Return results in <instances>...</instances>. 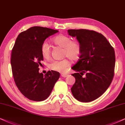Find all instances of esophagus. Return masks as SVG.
<instances>
[{
    "mask_svg": "<svg viewBox=\"0 0 125 125\" xmlns=\"http://www.w3.org/2000/svg\"><path fill=\"white\" fill-rule=\"evenodd\" d=\"M69 75L67 74H64V73H62V74H61V76H62V77H66V76H67Z\"/></svg>",
    "mask_w": 125,
    "mask_h": 125,
    "instance_id": "obj_1",
    "label": "esophagus"
}]
</instances>
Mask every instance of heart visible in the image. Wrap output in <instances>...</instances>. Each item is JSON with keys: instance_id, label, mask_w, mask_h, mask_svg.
I'll use <instances>...</instances> for the list:
<instances>
[{"instance_id": "b5f03b06", "label": "heart", "mask_w": 125, "mask_h": 125, "mask_svg": "<svg viewBox=\"0 0 125 125\" xmlns=\"http://www.w3.org/2000/svg\"><path fill=\"white\" fill-rule=\"evenodd\" d=\"M52 42L55 45L63 48V55L64 56L69 57L73 61L79 59L81 52V47L79 43L76 41H71L69 36L64 35H59L53 38ZM41 54L44 59H49L51 50L48 44L44 43L41 46ZM71 65L69 59H64L61 61H52L49 64V67L53 71L60 73H65Z\"/></svg>"}]
</instances>
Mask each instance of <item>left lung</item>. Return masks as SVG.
<instances>
[{
  "mask_svg": "<svg viewBox=\"0 0 125 125\" xmlns=\"http://www.w3.org/2000/svg\"><path fill=\"white\" fill-rule=\"evenodd\" d=\"M81 47L80 59L72 69L75 82L71 87L74 98L91 102L105 92L114 76L115 56L113 47L102 34L85 29L68 30Z\"/></svg>",
  "mask_w": 125,
  "mask_h": 125,
  "instance_id": "obj_1",
  "label": "left lung"
}]
</instances>
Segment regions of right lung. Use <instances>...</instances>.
<instances>
[{
  "label": "right lung",
  "instance_id": "right-lung-1",
  "mask_svg": "<svg viewBox=\"0 0 125 125\" xmlns=\"http://www.w3.org/2000/svg\"><path fill=\"white\" fill-rule=\"evenodd\" d=\"M58 30L34 26L20 33L12 50L11 64L15 84L23 95L34 101L49 97L60 74L49 71L44 75L39 72L43 60L41 46Z\"/></svg>",
  "mask_w": 125,
  "mask_h": 125
}]
</instances>
